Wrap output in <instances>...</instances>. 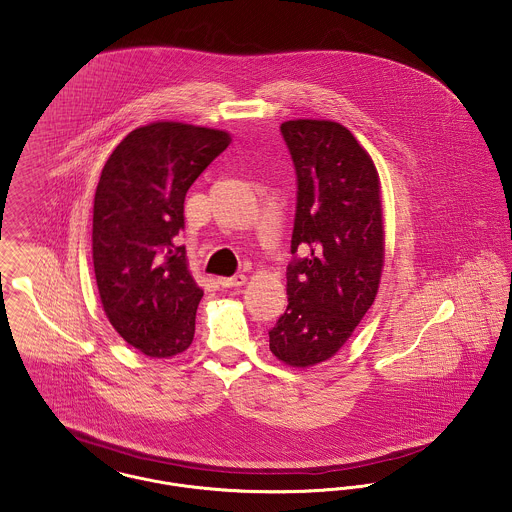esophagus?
<instances>
[{
  "label": "esophagus",
  "instance_id": "34e87169",
  "mask_svg": "<svg viewBox=\"0 0 512 512\" xmlns=\"http://www.w3.org/2000/svg\"><path fill=\"white\" fill-rule=\"evenodd\" d=\"M218 284L222 286V288H240L245 284V274H234V276H230V278H218Z\"/></svg>",
  "mask_w": 512,
  "mask_h": 512
}]
</instances>
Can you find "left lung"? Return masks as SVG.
<instances>
[{
    "instance_id": "obj_1",
    "label": "left lung",
    "mask_w": 512,
    "mask_h": 512,
    "mask_svg": "<svg viewBox=\"0 0 512 512\" xmlns=\"http://www.w3.org/2000/svg\"><path fill=\"white\" fill-rule=\"evenodd\" d=\"M280 133L298 195L288 307L269 331V346L278 360L309 367L342 348L377 296L385 255L379 176L336 121H284Z\"/></svg>"
}]
</instances>
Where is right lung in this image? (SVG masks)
I'll use <instances>...</instances> for the list:
<instances>
[{
  "label": "right lung",
  "mask_w": 512,
  "mask_h": 512,
  "mask_svg": "<svg viewBox=\"0 0 512 512\" xmlns=\"http://www.w3.org/2000/svg\"><path fill=\"white\" fill-rule=\"evenodd\" d=\"M224 131L158 121L131 131L110 154L94 193L92 263L112 327L151 358L189 348L203 290L187 271L183 201L226 151Z\"/></svg>",
  "instance_id": "obj_1"
}]
</instances>
